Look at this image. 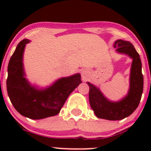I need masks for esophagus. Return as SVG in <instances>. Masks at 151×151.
<instances>
[{
  "label": "esophagus",
  "mask_w": 151,
  "mask_h": 151,
  "mask_svg": "<svg viewBox=\"0 0 151 151\" xmlns=\"http://www.w3.org/2000/svg\"><path fill=\"white\" fill-rule=\"evenodd\" d=\"M89 72L88 70H83L82 72H81V77H82V79L84 81H86V79H88V77H89Z\"/></svg>",
  "instance_id": "esophagus-1"
}]
</instances>
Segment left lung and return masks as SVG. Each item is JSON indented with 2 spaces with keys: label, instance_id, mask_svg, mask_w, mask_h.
Segmentation results:
<instances>
[{
  "label": "left lung",
  "instance_id": "8db88e82",
  "mask_svg": "<svg viewBox=\"0 0 151 151\" xmlns=\"http://www.w3.org/2000/svg\"><path fill=\"white\" fill-rule=\"evenodd\" d=\"M114 47L118 52L126 54L133 60L130 74V86L128 94L120 101H109L99 88L87 82L89 86L90 106L95 115L99 119L118 121L129 116L137 109L141 101L143 89L142 64L139 55L131 42L118 40Z\"/></svg>",
  "mask_w": 151,
  "mask_h": 151
}]
</instances>
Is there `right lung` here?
<instances>
[{
    "label": "right lung",
    "instance_id": "right-lung-1",
    "mask_svg": "<svg viewBox=\"0 0 151 151\" xmlns=\"http://www.w3.org/2000/svg\"><path fill=\"white\" fill-rule=\"evenodd\" d=\"M29 40L18 43L8 67L6 85L10 101L17 111L31 119H42L57 115L70 94L81 84L80 74L60 78L45 89L31 85L25 77L23 52Z\"/></svg>",
    "mask_w": 151,
    "mask_h": 151
}]
</instances>
